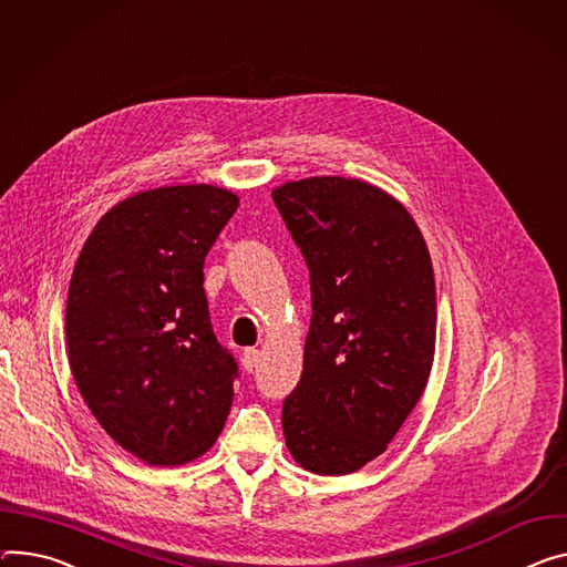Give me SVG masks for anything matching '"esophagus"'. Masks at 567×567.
<instances>
[{"label":"esophagus","instance_id":"esophagus-1","mask_svg":"<svg viewBox=\"0 0 567 567\" xmlns=\"http://www.w3.org/2000/svg\"><path fill=\"white\" fill-rule=\"evenodd\" d=\"M257 362H260V350L246 348V350H244V354H241V367H244V371L252 373V371L257 369Z\"/></svg>","mask_w":567,"mask_h":567}]
</instances>
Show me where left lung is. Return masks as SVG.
<instances>
[{"mask_svg": "<svg viewBox=\"0 0 567 567\" xmlns=\"http://www.w3.org/2000/svg\"><path fill=\"white\" fill-rule=\"evenodd\" d=\"M312 282L302 375L282 404L305 471L348 475L380 456L421 400L436 343V287L414 217L343 176L271 192Z\"/></svg>", "mask_w": 567, "mask_h": 567, "instance_id": "obj_1", "label": "left lung"}]
</instances>
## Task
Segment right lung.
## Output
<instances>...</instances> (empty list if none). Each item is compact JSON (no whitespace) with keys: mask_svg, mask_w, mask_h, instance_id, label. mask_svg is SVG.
Listing matches in <instances>:
<instances>
[{"mask_svg":"<svg viewBox=\"0 0 567 567\" xmlns=\"http://www.w3.org/2000/svg\"><path fill=\"white\" fill-rule=\"evenodd\" d=\"M237 205L215 185L133 194L99 219L72 271V375L99 425L148 466L198 458L228 419L237 362L213 332L203 262Z\"/></svg>","mask_w":567,"mask_h":567,"instance_id":"obj_1","label":"right lung"}]
</instances>
